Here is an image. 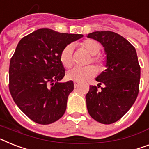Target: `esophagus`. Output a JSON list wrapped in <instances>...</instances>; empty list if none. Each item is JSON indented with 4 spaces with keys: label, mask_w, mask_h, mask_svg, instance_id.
<instances>
[{
    "label": "esophagus",
    "mask_w": 149,
    "mask_h": 149,
    "mask_svg": "<svg viewBox=\"0 0 149 149\" xmlns=\"http://www.w3.org/2000/svg\"><path fill=\"white\" fill-rule=\"evenodd\" d=\"M73 83H74V87H75V88L78 87L79 85V83H78V82H77V81H74Z\"/></svg>",
    "instance_id": "34e87169"
}]
</instances>
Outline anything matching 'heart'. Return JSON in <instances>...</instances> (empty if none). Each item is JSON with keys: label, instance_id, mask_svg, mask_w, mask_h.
<instances>
[{"label": "heart", "instance_id": "heart-1", "mask_svg": "<svg viewBox=\"0 0 149 149\" xmlns=\"http://www.w3.org/2000/svg\"><path fill=\"white\" fill-rule=\"evenodd\" d=\"M79 47L83 51L91 56L88 60L87 63H93L96 64L98 67H100L103 63L104 58L100 53L101 49V45L98 41L93 39L85 40L82 43H79ZM60 62L66 69H70L73 64V56H72V46L69 44L64 47L60 53ZM96 70L94 66H87L83 68H73L67 72L66 77L68 79L74 80L77 82H83L95 76Z\"/></svg>", "mask_w": 149, "mask_h": 149}]
</instances>
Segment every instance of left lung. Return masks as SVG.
<instances>
[{"mask_svg": "<svg viewBox=\"0 0 149 149\" xmlns=\"http://www.w3.org/2000/svg\"><path fill=\"white\" fill-rule=\"evenodd\" d=\"M102 43L106 54V69L95 80L104 85L99 91L90 86L86 95L89 114L102 124L119 120L131 108L139 91L140 66L135 47L121 35L112 31L88 34Z\"/></svg>", "mask_w": 149, "mask_h": 149, "instance_id": "left-lung-1", "label": "left lung"}]
</instances>
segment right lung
Returning <instances> with one entry per match:
<instances>
[{
    "label": "right lung",
    "instance_id": "1",
    "mask_svg": "<svg viewBox=\"0 0 149 149\" xmlns=\"http://www.w3.org/2000/svg\"><path fill=\"white\" fill-rule=\"evenodd\" d=\"M83 37L41 28L18 43L10 62V93L17 106L35 123L48 125L65 113L74 85L71 80L60 82L65 76L60 53Z\"/></svg>",
    "mask_w": 149,
    "mask_h": 149
}]
</instances>
